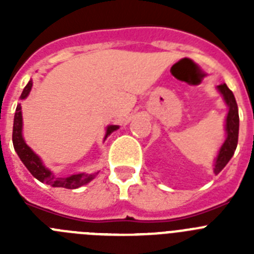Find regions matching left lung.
<instances>
[{"label":"left lung","mask_w":254,"mask_h":254,"mask_svg":"<svg viewBox=\"0 0 254 254\" xmlns=\"http://www.w3.org/2000/svg\"><path fill=\"white\" fill-rule=\"evenodd\" d=\"M217 89H219L220 93L223 94L224 100L228 104L229 113L228 117H226V133H228V137H226L225 142H224V145L220 149L219 155H217L214 168L215 174H219L234 155L238 145V134H239V113H238V105L237 102H235L234 94L226 86V84L219 85Z\"/></svg>","instance_id":"8db88e82"}]
</instances>
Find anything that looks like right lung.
Returning <instances> with one entry per match:
<instances>
[{"label":"right lung","instance_id":"obj_1","mask_svg":"<svg viewBox=\"0 0 254 254\" xmlns=\"http://www.w3.org/2000/svg\"><path fill=\"white\" fill-rule=\"evenodd\" d=\"M31 86H33V82L29 81L28 85L24 87L21 94V99H25L26 96L29 95L31 90ZM21 128H22V116H21V107L20 104L16 107V113H15V118H13V129H12V143L13 147H15V151L17 152L19 158L21 159V161L24 163L26 168H28L29 172L38 179V181L43 182L46 185L52 186V187H64L68 188V190H75V188L81 187V186L86 185L94 177L96 176V173L93 174H86V173H80V174H73V176H69L67 178H56L53 174L51 173V170L47 169L43 165V163L40 161V159L38 158L37 155L33 152V150L28 146L22 138L21 134ZM118 128V126H109L107 128V134H105V138L107 136L112 133L113 131Z\"/></svg>","mask_w":254,"mask_h":254}]
</instances>
